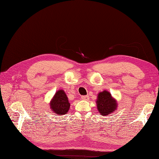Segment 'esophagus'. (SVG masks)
<instances>
[{
	"label": "esophagus",
	"mask_w": 159,
	"mask_h": 159,
	"mask_svg": "<svg viewBox=\"0 0 159 159\" xmlns=\"http://www.w3.org/2000/svg\"><path fill=\"white\" fill-rule=\"evenodd\" d=\"M89 95H84L81 97V99L82 100H84V101H87L89 99Z\"/></svg>",
	"instance_id": "esophagus-1"
}]
</instances>
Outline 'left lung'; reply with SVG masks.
<instances>
[{
    "instance_id": "left-lung-1",
    "label": "left lung",
    "mask_w": 159,
    "mask_h": 159,
    "mask_svg": "<svg viewBox=\"0 0 159 159\" xmlns=\"http://www.w3.org/2000/svg\"><path fill=\"white\" fill-rule=\"evenodd\" d=\"M97 107L101 115H109L116 111L117 102L107 91H104L98 94Z\"/></svg>"
}]
</instances>
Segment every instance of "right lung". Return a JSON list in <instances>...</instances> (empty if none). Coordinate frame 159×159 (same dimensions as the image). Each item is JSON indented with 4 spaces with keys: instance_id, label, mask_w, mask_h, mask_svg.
I'll return each mask as SVG.
<instances>
[{
    "instance_id": "add662e5",
    "label": "right lung",
    "mask_w": 159,
    "mask_h": 159,
    "mask_svg": "<svg viewBox=\"0 0 159 159\" xmlns=\"http://www.w3.org/2000/svg\"><path fill=\"white\" fill-rule=\"evenodd\" d=\"M70 106V103L64 91H57L50 102V107L52 112H54L57 115L66 114L68 113Z\"/></svg>"
}]
</instances>
